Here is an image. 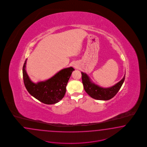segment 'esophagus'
Returning <instances> with one entry per match:
<instances>
[{
    "label": "esophagus",
    "instance_id": "34e87169",
    "mask_svg": "<svg viewBox=\"0 0 147 147\" xmlns=\"http://www.w3.org/2000/svg\"><path fill=\"white\" fill-rule=\"evenodd\" d=\"M73 67H74L75 68H78V65L77 64V63H74L73 64Z\"/></svg>",
    "mask_w": 147,
    "mask_h": 147
}]
</instances>
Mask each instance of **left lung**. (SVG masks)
Segmentation results:
<instances>
[{"label": "left lung", "mask_w": 147, "mask_h": 147, "mask_svg": "<svg viewBox=\"0 0 147 147\" xmlns=\"http://www.w3.org/2000/svg\"><path fill=\"white\" fill-rule=\"evenodd\" d=\"M81 74L85 91L90 97L98 100H109L113 98L120 89L125 79V74L122 80L115 85L103 88L94 84L86 73L81 72Z\"/></svg>", "instance_id": "8db88e82"}]
</instances>
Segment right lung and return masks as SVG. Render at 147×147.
Wrapping results in <instances>:
<instances>
[{"instance_id": "1", "label": "right lung", "mask_w": 147, "mask_h": 147, "mask_svg": "<svg viewBox=\"0 0 147 147\" xmlns=\"http://www.w3.org/2000/svg\"><path fill=\"white\" fill-rule=\"evenodd\" d=\"M26 61L27 59L22 68V74L24 85L28 92L45 104L59 102L65 96L68 81L74 69L71 67L63 68L47 80L34 83L27 73Z\"/></svg>"}]
</instances>
